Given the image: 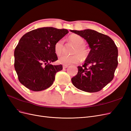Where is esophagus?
Wrapping results in <instances>:
<instances>
[{
    "label": "esophagus",
    "instance_id": "1",
    "mask_svg": "<svg viewBox=\"0 0 131 131\" xmlns=\"http://www.w3.org/2000/svg\"><path fill=\"white\" fill-rule=\"evenodd\" d=\"M68 67V65H63V69H66V68H67Z\"/></svg>",
    "mask_w": 131,
    "mask_h": 131
}]
</instances>
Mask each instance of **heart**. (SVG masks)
Segmentation results:
<instances>
[{"label":"heart","mask_w":131,"mask_h":131,"mask_svg":"<svg viewBox=\"0 0 131 131\" xmlns=\"http://www.w3.org/2000/svg\"><path fill=\"white\" fill-rule=\"evenodd\" d=\"M68 41L72 43L75 47L72 51V55L62 54L58 58V62L62 64L68 65L78 63L80 61V56L82 59L88 57L89 51L84 45L85 43L84 38L77 34H72L68 37ZM64 48V41L62 39L56 42L54 45V53L57 56L61 54Z\"/></svg>","instance_id":"b5f03b06"}]
</instances>
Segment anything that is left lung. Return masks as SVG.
I'll use <instances>...</instances> for the list:
<instances>
[{
  "mask_svg": "<svg viewBox=\"0 0 131 131\" xmlns=\"http://www.w3.org/2000/svg\"><path fill=\"white\" fill-rule=\"evenodd\" d=\"M70 31L84 38L91 49L84 64L78 67V74L72 78L73 84L85 92H98L114 77L118 64L117 47L112 38L94 30Z\"/></svg>",
  "mask_w": 131,
  "mask_h": 131,
  "instance_id": "obj_1",
  "label": "left lung"
}]
</instances>
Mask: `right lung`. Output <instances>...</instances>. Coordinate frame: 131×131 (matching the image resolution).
I'll use <instances>...</instances> for the list:
<instances>
[{
    "label": "right lung",
    "instance_id": "1",
    "mask_svg": "<svg viewBox=\"0 0 131 131\" xmlns=\"http://www.w3.org/2000/svg\"><path fill=\"white\" fill-rule=\"evenodd\" d=\"M69 32L65 29L43 27L26 33L14 51V67L19 81L27 89L40 91L52 85L62 66L50 64L58 59L54 45Z\"/></svg>",
    "mask_w": 131,
    "mask_h": 131
}]
</instances>
